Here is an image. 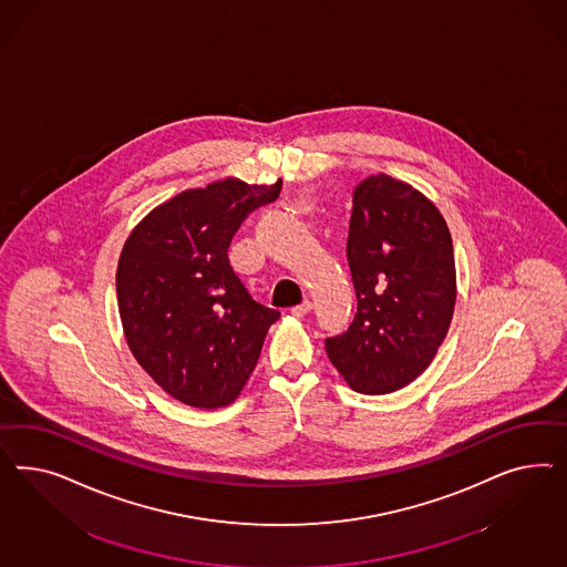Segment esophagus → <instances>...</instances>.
<instances>
[{"instance_id":"esophagus-1","label":"esophagus","mask_w":567,"mask_h":567,"mask_svg":"<svg viewBox=\"0 0 567 567\" xmlns=\"http://www.w3.org/2000/svg\"><path fill=\"white\" fill-rule=\"evenodd\" d=\"M309 311H311V301H309V299H306L303 303H299V306L291 308V313L295 318H303V316L309 313Z\"/></svg>"}]
</instances>
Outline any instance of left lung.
Masks as SVG:
<instances>
[{"instance_id":"obj_1","label":"left lung","mask_w":567,"mask_h":567,"mask_svg":"<svg viewBox=\"0 0 567 567\" xmlns=\"http://www.w3.org/2000/svg\"><path fill=\"white\" fill-rule=\"evenodd\" d=\"M347 259L358 313L327 339L328 360L361 395L408 386L445 341L457 299L453 240L439 207L384 172L353 193Z\"/></svg>"}]
</instances>
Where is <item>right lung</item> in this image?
I'll use <instances>...</instances> for the list:
<instances>
[{"label": "right lung", "instance_id": "add662e5", "mask_svg": "<svg viewBox=\"0 0 567 567\" xmlns=\"http://www.w3.org/2000/svg\"><path fill=\"white\" fill-rule=\"evenodd\" d=\"M282 187L228 176L154 207L124 240L116 295L138 365L176 401L216 410L251 377L276 309L249 297L228 245L256 207Z\"/></svg>", "mask_w": 567, "mask_h": 567}]
</instances>
